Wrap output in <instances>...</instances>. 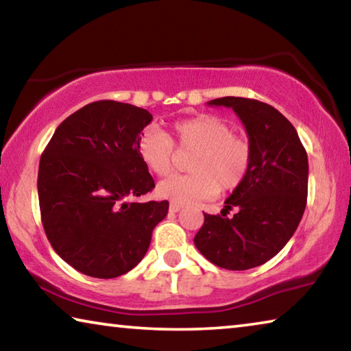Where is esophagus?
<instances>
[{
	"label": "esophagus",
	"mask_w": 351,
	"mask_h": 351,
	"mask_svg": "<svg viewBox=\"0 0 351 351\" xmlns=\"http://www.w3.org/2000/svg\"><path fill=\"white\" fill-rule=\"evenodd\" d=\"M170 212H173V213H176V212H180L181 209H182V204H178V203H170Z\"/></svg>",
	"instance_id": "34e87169"
}]
</instances>
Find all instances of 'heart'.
Segmentation results:
<instances>
[{
    "label": "heart",
    "instance_id": "1",
    "mask_svg": "<svg viewBox=\"0 0 351 351\" xmlns=\"http://www.w3.org/2000/svg\"><path fill=\"white\" fill-rule=\"evenodd\" d=\"M176 144L197 148L189 175H171L158 184L156 193L178 204L207 199L218 189L234 190L245 181L251 165V147L234 136V130L223 119L201 114L173 123ZM139 156L148 170L165 176L173 167L175 144L158 127H147L138 141Z\"/></svg>",
    "mask_w": 351,
    "mask_h": 351
}]
</instances>
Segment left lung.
Listing matches in <instances>:
<instances>
[{"label": "left lung", "mask_w": 351, "mask_h": 351, "mask_svg": "<svg viewBox=\"0 0 351 351\" xmlns=\"http://www.w3.org/2000/svg\"><path fill=\"white\" fill-rule=\"evenodd\" d=\"M232 108L246 128L249 171L224 201L221 215L204 213L195 246L219 268L245 271L282 251L305 212L308 156L295 128L274 106L245 97L213 99ZM235 206L232 219L225 215Z\"/></svg>", "instance_id": "left-lung-1"}]
</instances>
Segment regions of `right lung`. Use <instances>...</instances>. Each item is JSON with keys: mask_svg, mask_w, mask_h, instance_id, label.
I'll use <instances>...</instances> for the list:
<instances>
[{"mask_svg": "<svg viewBox=\"0 0 351 351\" xmlns=\"http://www.w3.org/2000/svg\"><path fill=\"white\" fill-rule=\"evenodd\" d=\"M152 121L139 106L99 100L64 119L41 154V223L54 251L82 274L132 271L167 215L169 201H130L154 187L138 152Z\"/></svg>", "mask_w": 351, "mask_h": 351, "instance_id": "add662e5", "label": "right lung"}]
</instances>
